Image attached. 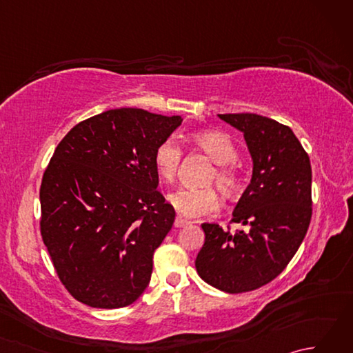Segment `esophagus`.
<instances>
[{"label": "esophagus", "instance_id": "esophagus-1", "mask_svg": "<svg viewBox=\"0 0 353 353\" xmlns=\"http://www.w3.org/2000/svg\"><path fill=\"white\" fill-rule=\"evenodd\" d=\"M186 224H190L188 220L182 219V216H176V220H174V226L176 228H183V226H186Z\"/></svg>", "mask_w": 353, "mask_h": 353}]
</instances>
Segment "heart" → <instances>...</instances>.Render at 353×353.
Segmentation results:
<instances>
[{
    "label": "heart",
    "mask_w": 353,
    "mask_h": 353,
    "mask_svg": "<svg viewBox=\"0 0 353 353\" xmlns=\"http://www.w3.org/2000/svg\"><path fill=\"white\" fill-rule=\"evenodd\" d=\"M192 147L215 162L214 170L208 172L206 185H216L223 196L235 197L243 186V176L238 167V148L226 133L203 130L191 134ZM183 159L182 148L174 141H162L153 153L154 170L163 182H172L181 170ZM170 203L176 211L190 219L212 215L220 208L219 192L212 186L205 188H181L170 196Z\"/></svg>",
    "instance_id": "b5f03b06"
}]
</instances>
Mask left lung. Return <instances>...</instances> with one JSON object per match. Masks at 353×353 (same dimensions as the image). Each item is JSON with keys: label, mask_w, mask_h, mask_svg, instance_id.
Masks as SVG:
<instances>
[{"label": "left lung", "mask_w": 353, "mask_h": 353, "mask_svg": "<svg viewBox=\"0 0 353 353\" xmlns=\"http://www.w3.org/2000/svg\"><path fill=\"white\" fill-rule=\"evenodd\" d=\"M219 117L244 133L253 159L252 181L230 221L247 229L201 224L205 244L196 268L206 283L238 294L272 282L296 254L312 215V174L310 156L288 125L256 114Z\"/></svg>", "instance_id": "left-lung-1"}]
</instances>
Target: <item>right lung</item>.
<instances>
[{
    "label": "right lung",
    "instance_id": "obj_1",
    "mask_svg": "<svg viewBox=\"0 0 353 353\" xmlns=\"http://www.w3.org/2000/svg\"><path fill=\"white\" fill-rule=\"evenodd\" d=\"M181 124L177 115L110 109L59 142L42 176L41 235L76 301L123 308L147 288L176 219L157 190L153 153Z\"/></svg>",
    "mask_w": 353,
    "mask_h": 353
}]
</instances>
